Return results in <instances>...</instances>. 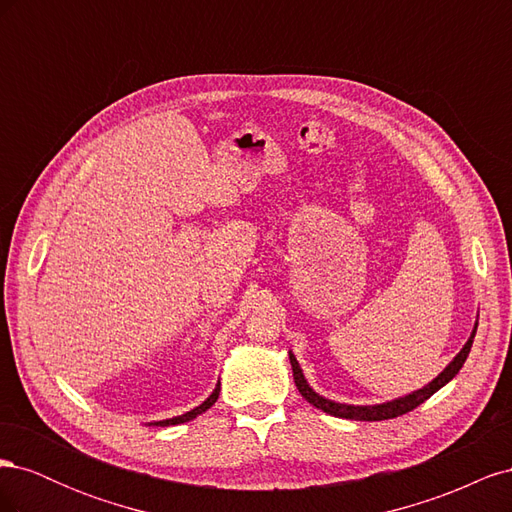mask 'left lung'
<instances>
[{
  "label": "left lung",
  "instance_id": "left-lung-1",
  "mask_svg": "<svg viewBox=\"0 0 512 512\" xmlns=\"http://www.w3.org/2000/svg\"><path fill=\"white\" fill-rule=\"evenodd\" d=\"M476 327L478 322L474 324V329L468 337V342L463 344V348L455 354V359L448 363L440 374L433 378L429 384H425L423 389H416L404 397H397V399H391V401H382V404H371V406H354V404H339V401H333V399H327L322 397L320 393H316L312 386L307 384L305 376H303V369L297 361V356H294L292 352H288L290 356V365H292V376H294V384H297L299 393L303 395V399H307L309 404L316 406L318 410L327 412L331 416H337V418H350V421H386V418H395V416H401L406 414L410 410H414L416 406H421L423 401H427L433 393L440 391L444 384L451 382L457 374L459 369L463 367V363H466L468 354H470V348H472V342H474V335H476Z\"/></svg>",
  "mask_w": 512,
  "mask_h": 512
}]
</instances>
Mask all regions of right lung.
I'll use <instances>...</instances> for the list:
<instances>
[{"mask_svg": "<svg viewBox=\"0 0 512 512\" xmlns=\"http://www.w3.org/2000/svg\"><path fill=\"white\" fill-rule=\"evenodd\" d=\"M218 397H220V382L215 384V389H213V393L203 401V404L200 406H196V408H192L190 412H185V414H179V416H173V418H164V421H153V423H149V425H156V427H168V425H181V423H188V421H192V418H196L198 414H203V412H207L215 401H218Z\"/></svg>", "mask_w": 512, "mask_h": 512, "instance_id": "1", "label": "right lung"}]
</instances>
